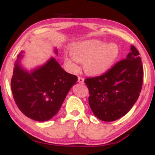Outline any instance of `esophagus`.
<instances>
[{
  "instance_id": "obj_1",
  "label": "esophagus",
  "mask_w": 155,
  "mask_h": 155,
  "mask_svg": "<svg viewBox=\"0 0 155 155\" xmlns=\"http://www.w3.org/2000/svg\"><path fill=\"white\" fill-rule=\"evenodd\" d=\"M78 81H79V83L80 84H84V79L79 76V77L78 78Z\"/></svg>"
}]
</instances>
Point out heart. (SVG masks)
<instances>
[{
	"instance_id": "b5f03b06",
	"label": "heart",
	"mask_w": 155,
	"mask_h": 155,
	"mask_svg": "<svg viewBox=\"0 0 155 155\" xmlns=\"http://www.w3.org/2000/svg\"><path fill=\"white\" fill-rule=\"evenodd\" d=\"M72 56L65 57V62L73 68H77V63L84 61V68L90 75H101L108 71L115 63L120 49L117 44H106L92 39L76 44L71 48Z\"/></svg>"
}]
</instances>
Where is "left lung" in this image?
Returning a JSON list of instances; mask_svg holds the SVG:
<instances>
[{"label": "left lung", "instance_id": "8db88e82", "mask_svg": "<svg viewBox=\"0 0 155 155\" xmlns=\"http://www.w3.org/2000/svg\"><path fill=\"white\" fill-rule=\"evenodd\" d=\"M130 50L126 59L115 64L108 71L84 81L90 92V108L97 119L104 122L124 116L139 97L143 65L136 48L131 46Z\"/></svg>", "mask_w": 155, "mask_h": 155}]
</instances>
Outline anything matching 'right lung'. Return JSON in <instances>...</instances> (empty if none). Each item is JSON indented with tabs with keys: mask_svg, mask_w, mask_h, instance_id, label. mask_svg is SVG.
I'll list each match as a JSON object with an SVG mask.
<instances>
[{
	"mask_svg": "<svg viewBox=\"0 0 155 155\" xmlns=\"http://www.w3.org/2000/svg\"><path fill=\"white\" fill-rule=\"evenodd\" d=\"M54 52L58 54L57 49ZM22 57V54L17 57L11 80L16 104L28 118L49 120L59 111L77 76L64 71L54 58L29 72L21 65Z\"/></svg>",
	"mask_w": 155,
	"mask_h": 155,
	"instance_id": "add662e5",
	"label": "right lung"
}]
</instances>
